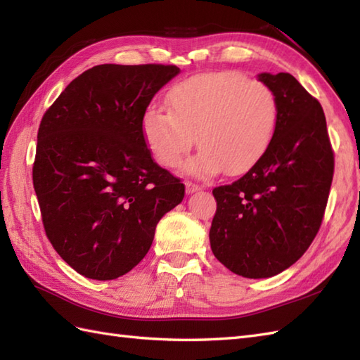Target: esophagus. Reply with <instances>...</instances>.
Returning <instances> with one entry per match:
<instances>
[{
  "mask_svg": "<svg viewBox=\"0 0 360 360\" xmlns=\"http://www.w3.org/2000/svg\"><path fill=\"white\" fill-rule=\"evenodd\" d=\"M201 190V186L200 184H195V182H192V181H187L186 182V192L190 195V193H196V192H200Z\"/></svg>",
  "mask_w": 360,
  "mask_h": 360,
  "instance_id": "esophagus-1",
  "label": "esophagus"
}]
</instances>
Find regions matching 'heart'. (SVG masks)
Here are the masks:
<instances>
[{
    "instance_id": "1",
    "label": "heart",
    "mask_w": 360,
    "mask_h": 360,
    "mask_svg": "<svg viewBox=\"0 0 360 360\" xmlns=\"http://www.w3.org/2000/svg\"><path fill=\"white\" fill-rule=\"evenodd\" d=\"M168 110L151 106L142 120L150 151L165 168L187 164L196 176L250 170L269 148L278 124L277 96L264 82L240 72L198 74L167 94Z\"/></svg>"
}]
</instances>
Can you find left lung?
<instances>
[{"instance_id":"1","label":"left lung","mask_w":360,"mask_h":360,"mask_svg":"<svg viewBox=\"0 0 360 360\" xmlns=\"http://www.w3.org/2000/svg\"><path fill=\"white\" fill-rule=\"evenodd\" d=\"M277 96L278 124L264 156L232 184L213 188V255L246 278L292 266L322 226L334 151L322 105L289 72L259 74Z\"/></svg>"}]
</instances>
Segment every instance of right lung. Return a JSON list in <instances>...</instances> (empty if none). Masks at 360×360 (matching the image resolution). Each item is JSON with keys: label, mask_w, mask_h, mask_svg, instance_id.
I'll return each mask as SVG.
<instances>
[{"label": "right lung", "mask_w": 360, "mask_h": 360, "mask_svg": "<svg viewBox=\"0 0 360 360\" xmlns=\"http://www.w3.org/2000/svg\"><path fill=\"white\" fill-rule=\"evenodd\" d=\"M173 65H98L41 119L32 181L44 232L86 278L114 280L147 255L186 187L151 156L142 120Z\"/></svg>", "instance_id": "1"}]
</instances>
